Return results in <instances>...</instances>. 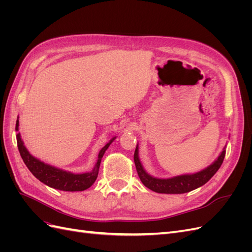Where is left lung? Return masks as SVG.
<instances>
[{"instance_id":"1","label":"left lung","mask_w":252,"mask_h":252,"mask_svg":"<svg viewBox=\"0 0 252 252\" xmlns=\"http://www.w3.org/2000/svg\"><path fill=\"white\" fill-rule=\"evenodd\" d=\"M225 154H226V150L224 148L215 162H213L211 165H209L207 168H205L199 172L191 173V174L177 175V177L169 178V179L155 178L145 171L139 158V144L136 145L133 159H134L136 171H138V174H139V178L142 181L143 184L147 188L158 193H173V194L178 193L179 194V193L189 192L191 191V190H194L206 184V183H207L213 175L216 174L220 165H222L225 158Z\"/></svg>"}]
</instances>
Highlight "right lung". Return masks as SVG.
Wrapping results in <instances>:
<instances>
[{
    "mask_svg": "<svg viewBox=\"0 0 252 252\" xmlns=\"http://www.w3.org/2000/svg\"><path fill=\"white\" fill-rule=\"evenodd\" d=\"M16 131H19V117L16 124ZM116 140V136L112 138L105 146L100 150L97 156V161L94 167V169L90 172L85 173H73L70 171H66L63 169L57 168L55 166H51L42 162L41 159L34 158L25 147L24 142L21 139L20 132L17 134V143L20 155L24 161L27 168L30 170L34 177L51 188L63 190V191H83L88 189L94 184L97 178L100 164L105 151L110 146V144Z\"/></svg>",
    "mask_w": 252,
    "mask_h": 252,
    "instance_id": "add662e5",
    "label": "right lung"
}]
</instances>
